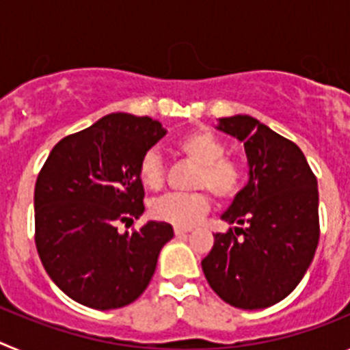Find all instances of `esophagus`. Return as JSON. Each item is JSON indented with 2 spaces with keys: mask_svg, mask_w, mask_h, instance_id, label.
I'll list each match as a JSON object with an SVG mask.
<instances>
[{
  "mask_svg": "<svg viewBox=\"0 0 350 350\" xmlns=\"http://www.w3.org/2000/svg\"><path fill=\"white\" fill-rule=\"evenodd\" d=\"M187 233H191V228H175V234H178V237Z\"/></svg>",
  "mask_w": 350,
  "mask_h": 350,
  "instance_id": "1",
  "label": "esophagus"
}]
</instances>
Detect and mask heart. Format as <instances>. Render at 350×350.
<instances>
[{
  "label": "heart",
  "mask_w": 350,
  "mask_h": 350,
  "mask_svg": "<svg viewBox=\"0 0 350 350\" xmlns=\"http://www.w3.org/2000/svg\"><path fill=\"white\" fill-rule=\"evenodd\" d=\"M177 152L198 165L194 189H206L219 202H230L243 184V170L237 161L226 157V145L206 129H196L178 138ZM138 178L150 191L165 185V165L156 150H148L138 163ZM210 208V196L203 191L191 194H165L150 205V213L157 221L177 228H191L203 219Z\"/></svg>",
  "instance_id": "obj_1"
}]
</instances>
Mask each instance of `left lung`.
Masks as SVG:
<instances>
[{
    "label": "left lung",
    "instance_id": "8db88e82",
    "mask_svg": "<svg viewBox=\"0 0 350 350\" xmlns=\"http://www.w3.org/2000/svg\"><path fill=\"white\" fill-rule=\"evenodd\" d=\"M217 129L245 147L249 182L221 215L245 228L213 234L203 273L233 307H271L295 291L314 259L319 243L317 178L295 142L254 117H222Z\"/></svg>",
    "mask_w": 350,
    "mask_h": 350
}]
</instances>
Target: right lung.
Returning a JSON list of instances; mask_svg holds the SVG:
<instances>
[{"instance_id":"obj_1","label":"right lung","mask_w":350,"mask_h":350,"mask_svg":"<svg viewBox=\"0 0 350 350\" xmlns=\"http://www.w3.org/2000/svg\"><path fill=\"white\" fill-rule=\"evenodd\" d=\"M166 135L161 122L110 113L57 142L35 185V243L54 284L96 310L133 303L147 289L168 222L117 231L144 213L138 163Z\"/></svg>"}]
</instances>
